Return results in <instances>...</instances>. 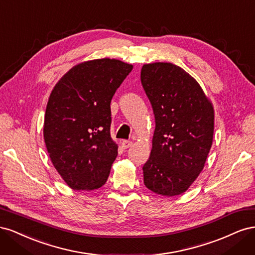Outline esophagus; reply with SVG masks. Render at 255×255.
Instances as JSON below:
<instances>
[{"label": "esophagus", "mask_w": 255, "mask_h": 255, "mask_svg": "<svg viewBox=\"0 0 255 255\" xmlns=\"http://www.w3.org/2000/svg\"><path fill=\"white\" fill-rule=\"evenodd\" d=\"M133 145V142L132 141H128V140H122L121 141V146H122V149H128V148H130V146Z\"/></svg>", "instance_id": "1"}]
</instances>
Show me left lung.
<instances>
[{"label": "left lung", "instance_id": "obj_1", "mask_svg": "<svg viewBox=\"0 0 255 255\" xmlns=\"http://www.w3.org/2000/svg\"><path fill=\"white\" fill-rule=\"evenodd\" d=\"M140 79L155 116L143 183L161 196L181 195L203 170L211 150L213 103L189 73L171 63L143 65Z\"/></svg>", "mask_w": 255, "mask_h": 255}]
</instances>
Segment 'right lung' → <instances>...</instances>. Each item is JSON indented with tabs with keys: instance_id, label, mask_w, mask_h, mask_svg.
Listing matches in <instances>:
<instances>
[{
	"instance_id": "1",
	"label": "right lung",
	"mask_w": 255,
	"mask_h": 255,
	"mask_svg": "<svg viewBox=\"0 0 255 255\" xmlns=\"http://www.w3.org/2000/svg\"><path fill=\"white\" fill-rule=\"evenodd\" d=\"M132 69L115 58L86 60L54 86L43 139L54 168L70 188L94 190L107 181L118 154L111 136V101Z\"/></svg>"
}]
</instances>
